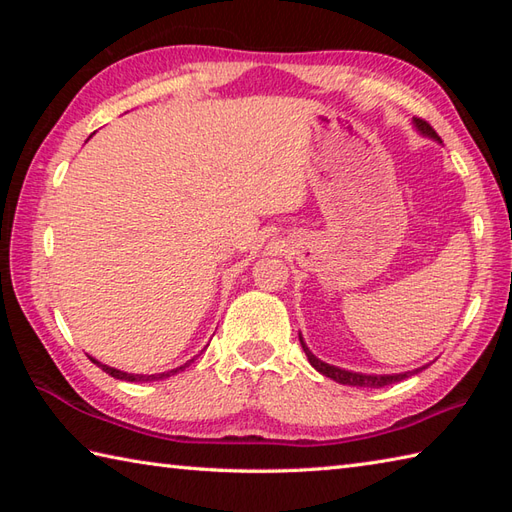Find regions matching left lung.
I'll use <instances>...</instances> for the list:
<instances>
[{"label": "left lung", "mask_w": 512, "mask_h": 512, "mask_svg": "<svg viewBox=\"0 0 512 512\" xmlns=\"http://www.w3.org/2000/svg\"><path fill=\"white\" fill-rule=\"evenodd\" d=\"M411 123H413V127H416L422 136H427V138H431V140H438V143H442L440 136H438L436 132H433V127H431L427 121H422V118H413ZM299 341H301L303 352H306V356H308L310 365H312L314 369H317L319 374L328 376V378L336 380V383H341V385L374 387V389H378V387H385V385L400 383V380H405V378H409V376H413V374H418L420 369L429 367V365H422V367H418V369H411V372H400V374H363V372H352V369H343V367H336V365H330V363H323L321 358H317V356H314V354L310 352V347L306 345V341H303L301 334H299Z\"/></svg>", "instance_id": "1"}]
</instances>
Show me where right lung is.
<instances>
[{
    "mask_svg": "<svg viewBox=\"0 0 512 512\" xmlns=\"http://www.w3.org/2000/svg\"><path fill=\"white\" fill-rule=\"evenodd\" d=\"M90 361H92L94 365H99L105 374H110V376H114V378H118V380H127V383H147V380H162V378H169V376H173V374L182 372L184 367H189V365L193 363V358H191V361L184 363V365H180V367H176V369H169V372H162V374H127V372H121V369H116V367L103 365L101 361H96V358H92V356H90Z\"/></svg>",
    "mask_w": 512,
    "mask_h": 512,
    "instance_id": "right-lung-1",
    "label": "right lung"
}]
</instances>
